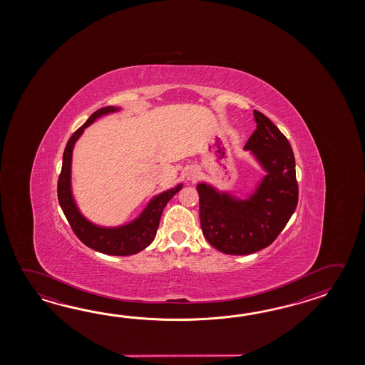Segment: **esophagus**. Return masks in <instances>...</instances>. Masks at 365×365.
Listing matches in <instances>:
<instances>
[{
	"instance_id": "1",
	"label": "esophagus",
	"mask_w": 365,
	"mask_h": 365,
	"mask_svg": "<svg viewBox=\"0 0 365 365\" xmlns=\"http://www.w3.org/2000/svg\"><path fill=\"white\" fill-rule=\"evenodd\" d=\"M186 179L189 180V181H195V180L200 178V171H198V168H195V167H189L185 172Z\"/></svg>"
}]
</instances>
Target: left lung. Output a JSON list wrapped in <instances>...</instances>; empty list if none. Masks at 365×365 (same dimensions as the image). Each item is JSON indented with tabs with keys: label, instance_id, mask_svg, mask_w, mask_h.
<instances>
[{
	"label": "left lung",
	"instance_id": "left-lung-1",
	"mask_svg": "<svg viewBox=\"0 0 365 365\" xmlns=\"http://www.w3.org/2000/svg\"><path fill=\"white\" fill-rule=\"evenodd\" d=\"M255 120L257 129L245 150L267 172L256 192L248 200H239L205 182L197 185L203 236L214 248L231 256L269 247L287 225L299 200L289 142L264 113L255 110Z\"/></svg>",
	"mask_w": 365,
	"mask_h": 365
}]
</instances>
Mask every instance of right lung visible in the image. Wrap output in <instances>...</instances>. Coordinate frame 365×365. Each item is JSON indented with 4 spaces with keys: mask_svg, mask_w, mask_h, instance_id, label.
I'll use <instances>...</instances> for the list:
<instances>
[{
    "mask_svg": "<svg viewBox=\"0 0 365 365\" xmlns=\"http://www.w3.org/2000/svg\"><path fill=\"white\" fill-rule=\"evenodd\" d=\"M120 108L116 107H104L93 112L90 118L82 125L77 132L73 133L66 143V148L62 156V168L58 182H57V195L65 217L69 222L71 230L77 235L78 239L82 241L88 248L98 250L104 255L110 256H132L140 250L148 248V245L155 239L156 231L159 227L162 212L165 205L175 194L179 192L182 185L176 186L167 192L154 197L146 209L142 211L140 217L132 223L120 225L115 228H106L93 225L88 222L78 210L77 205L71 194V155L73 148L81 134L88 125L93 124L96 118L117 112Z\"/></svg>",
    "mask_w": 365,
    "mask_h": 365,
    "instance_id": "right-lung-1",
    "label": "right lung"
}]
</instances>
